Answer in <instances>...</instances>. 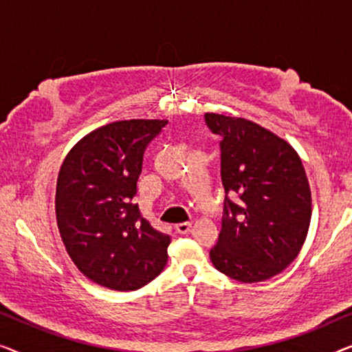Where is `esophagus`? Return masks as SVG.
I'll return each instance as SVG.
<instances>
[{
    "instance_id": "obj_1",
    "label": "esophagus",
    "mask_w": 352,
    "mask_h": 352,
    "mask_svg": "<svg viewBox=\"0 0 352 352\" xmlns=\"http://www.w3.org/2000/svg\"><path fill=\"white\" fill-rule=\"evenodd\" d=\"M175 229H176V232H179V234H189L192 229V223H179L175 226Z\"/></svg>"
}]
</instances>
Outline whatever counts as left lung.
<instances>
[{
  "mask_svg": "<svg viewBox=\"0 0 352 352\" xmlns=\"http://www.w3.org/2000/svg\"><path fill=\"white\" fill-rule=\"evenodd\" d=\"M221 136L226 216L210 259L243 283L267 280L298 256L311 224V187L290 142L247 118L205 113Z\"/></svg>",
  "mask_w": 352,
  "mask_h": 352,
  "instance_id": "1",
  "label": "left lung"
}]
</instances>
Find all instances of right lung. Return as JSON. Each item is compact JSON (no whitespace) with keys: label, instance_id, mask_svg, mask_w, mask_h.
Returning a JSON list of instances; mask_svg holds the SVG:
<instances>
[{"label":"right lung","instance_id":"right-lung-1","mask_svg":"<svg viewBox=\"0 0 352 352\" xmlns=\"http://www.w3.org/2000/svg\"><path fill=\"white\" fill-rule=\"evenodd\" d=\"M166 120H122L81 138L62 163L56 219L62 243L91 282L138 290L166 266L171 239L141 218L136 184L147 144Z\"/></svg>","mask_w":352,"mask_h":352}]
</instances>
